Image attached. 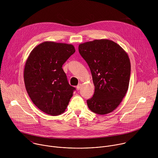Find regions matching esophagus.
Wrapping results in <instances>:
<instances>
[{
    "mask_svg": "<svg viewBox=\"0 0 158 158\" xmlns=\"http://www.w3.org/2000/svg\"><path fill=\"white\" fill-rule=\"evenodd\" d=\"M81 84H78L77 85V87H76V88H77V90H79L80 89V88H81Z\"/></svg>",
    "mask_w": 158,
    "mask_h": 158,
    "instance_id": "1",
    "label": "esophagus"
}]
</instances>
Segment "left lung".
<instances>
[{"instance_id": "obj_1", "label": "left lung", "mask_w": 158, "mask_h": 158, "mask_svg": "<svg viewBox=\"0 0 158 158\" xmlns=\"http://www.w3.org/2000/svg\"><path fill=\"white\" fill-rule=\"evenodd\" d=\"M79 52L91 70L94 94L89 109L100 115L114 110L129 87L131 62L127 52L114 41L95 39L79 45Z\"/></svg>"}]
</instances>
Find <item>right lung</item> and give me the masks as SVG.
Listing matches in <instances>:
<instances>
[{
	"label": "right lung",
	"instance_id": "add662e5",
	"mask_svg": "<svg viewBox=\"0 0 158 158\" xmlns=\"http://www.w3.org/2000/svg\"><path fill=\"white\" fill-rule=\"evenodd\" d=\"M76 52L73 45L52 41L35 47L26 62L24 79L33 103L42 112L58 116L65 110L76 89L62 67Z\"/></svg>",
	"mask_w": 158,
	"mask_h": 158
}]
</instances>
